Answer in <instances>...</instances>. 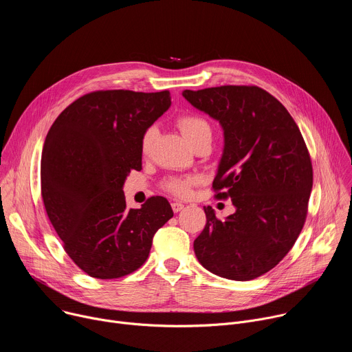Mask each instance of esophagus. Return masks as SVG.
<instances>
[{
    "instance_id": "1",
    "label": "esophagus",
    "mask_w": 352,
    "mask_h": 352,
    "mask_svg": "<svg viewBox=\"0 0 352 352\" xmlns=\"http://www.w3.org/2000/svg\"><path fill=\"white\" fill-rule=\"evenodd\" d=\"M171 208H173L174 213H178V212H181V210L184 209V204H181V202H173V204H171Z\"/></svg>"
}]
</instances>
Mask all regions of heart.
Segmentation results:
<instances>
[{"label": "heart", "instance_id": "b5f03b06", "mask_svg": "<svg viewBox=\"0 0 352 352\" xmlns=\"http://www.w3.org/2000/svg\"><path fill=\"white\" fill-rule=\"evenodd\" d=\"M181 132L188 139L189 143L193 140L202 138L205 135H212V129L209 122L195 114H184L177 121ZM157 135L156 126H148L144 129L142 138H140V152L142 155H148L150 150H152L153 142ZM199 182L197 177H175L166 181V189L170 192L178 195V196H188L190 192V188Z\"/></svg>", "mask_w": 352, "mask_h": 352}]
</instances>
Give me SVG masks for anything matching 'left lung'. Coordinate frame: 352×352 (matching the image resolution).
Here are the masks:
<instances>
[{"instance_id":"left-lung-1","label":"left lung","mask_w":352,"mask_h":352,"mask_svg":"<svg viewBox=\"0 0 352 352\" xmlns=\"http://www.w3.org/2000/svg\"><path fill=\"white\" fill-rule=\"evenodd\" d=\"M197 110L217 120L224 150L213 189L235 213L206 226L193 242L205 269L224 278L254 280L283 261L302 230L314 184L311 156L287 109L258 86L184 90Z\"/></svg>"}]
</instances>
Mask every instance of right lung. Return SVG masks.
<instances>
[{"instance_id":"obj_1","label":"right lung","mask_w":352,"mask_h":352,"mask_svg":"<svg viewBox=\"0 0 352 352\" xmlns=\"http://www.w3.org/2000/svg\"><path fill=\"white\" fill-rule=\"evenodd\" d=\"M171 106L168 90H97L69 104L50 128L41 153L47 216L74 263L94 278H120L147 259L173 216L153 196L128 209L122 190L142 168L140 138Z\"/></svg>"}]
</instances>
